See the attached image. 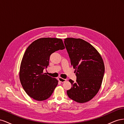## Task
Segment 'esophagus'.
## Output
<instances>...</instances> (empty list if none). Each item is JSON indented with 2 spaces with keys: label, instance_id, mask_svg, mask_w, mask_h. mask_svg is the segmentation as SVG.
<instances>
[{
  "label": "esophagus",
  "instance_id": "esophagus-1",
  "mask_svg": "<svg viewBox=\"0 0 124 124\" xmlns=\"http://www.w3.org/2000/svg\"><path fill=\"white\" fill-rule=\"evenodd\" d=\"M58 81L59 82H62V83H63V82H65L66 81V79H65V78H61V77L58 78Z\"/></svg>",
  "mask_w": 124,
  "mask_h": 124
}]
</instances>
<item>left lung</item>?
<instances>
[{
  "label": "left lung",
  "instance_id": "left-lung-1",
  "mask_svg": "<svg viewBox=\"0 0 124 124\" xmlns=\"http://www.w3.org/2000/svg\"><path fill=\"white\" fill-rule=\"evenodd\" d=\"M64 40L77 76L76 82L69 80L72 87L67 91V95L78 103L88 102L98 93L102 84L103 59L96 48L83 39L67 38Z\"/></svg>",
  "mask_w": 124,
  "mask_h": 124
}]
</instances>
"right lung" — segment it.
I'll use <instances>...</instances> for the list:
<instances>
[{
	"mask_svg": "<svg viewBox=\"0 0 124 124\" xmlns=\"http://www.w3.org/2000/svg\"><path fill=\"white\" fill-rule=\"evenodd\" d=\"M65 48L61 39L42 38L27 48L21 63L19 76L26 93L32 99L43 101L52 95L58 80L43 73L49 65L51 55Z\"/></svg>",
	"mask_w": 124,
	"mask_h": 124,
	"instance_id": "obj_1",
	"label": "right lung"
}]
</instances>
